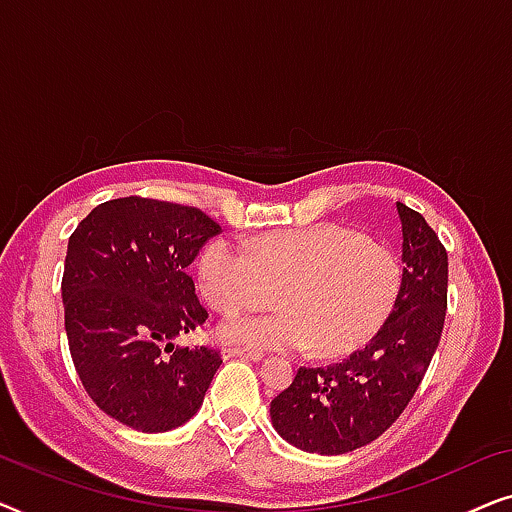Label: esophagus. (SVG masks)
<instances>
[{
	"instance_id": "esophagus-1",
	"label": "esophagus",
	"mask_w": 512,
	"mask_h": 512,
	"mask_svg": "<svg viewBox=\"0 0 512 512\" xmlns=\"http://www.w3.org/2000/svg\"><path fill=\"white\" fill-rule=\"evenodd\" d=\"M221 356H223V359H249V361H263L265 359V356L261 354V352H251V349H223V352H221Z\"/></svg>"
}]
</instances>
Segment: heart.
I'll list each match as a JSON object with an SVG mask.
<instances>
[{"label": "heart", "mask_w": 512, "mask_h": 512, "mask_svg": "<svg viewBox=\"0 0 512 512\" xmlns=\"http://www.w3.org/2000/svg\"><path fill=\"white\" fill-rule=\"evenodd\" d=\"M401 256L338 223L279 230L249 247L216 237L198 258V284L221 312L258 305L275 291L279 310L230 314L214 335L247 349H310L333 359L375 338L398 305Z\"/></svg>", "instance_id": "obj_1"}]
</instances>
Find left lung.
I'll return each mask as SVG.
<instances>
[{"mask_svg": "<svg viewBox=\"0 0 512 512\" xmlns=\"http://www.w3.org/2000/svg\"><path fill=\"white\" fill-rule=\"evenodd\" d=\"M405 282L398 305L359 352L324 368H298L270 403L286 443L312 454H345L380 438L415 396L436 354L447 307V251L415 209L396 202Z\"/></svg>", "mask_w": 512, "mask_h": 512, "instance_id": "1", "label": "left lung"}]
</instances>
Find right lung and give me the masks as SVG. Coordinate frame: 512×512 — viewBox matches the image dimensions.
<instances>
[{
  "instance_id": "1",
  "label": "right lung",
  "mask_w": 512,
  "mask_h": 512,
  "mask_svg": "<svg viewBox=\"0 0 512 512\" xmlns=\"http://www.w3.org/2000/svg\"><path fill=\"white\" fill-rule=\"evenodd\" d=\"M216 233L200 209L130 195L97 205L69 237V352L97 408L130 429L186 424L223 363L214 349L174 345L207 319L188 265Z\"/></svg>"
}]
</instances>
